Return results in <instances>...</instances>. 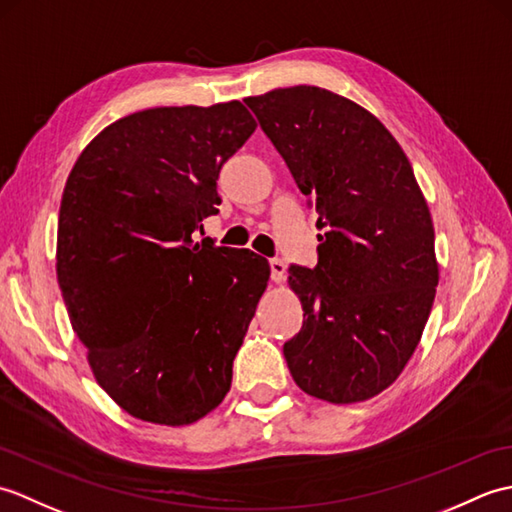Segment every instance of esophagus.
Returning <instances> with one entry per match:
<instances>
[{"instance_id": "obj_1", "label": "esophagus", "mask_w": 512, "mask_h": 512, "mask_svg": "<svg viewBox=\"0 0 512 512\" xmlns=\"http://www.w3.org/2000/svg\"><path fill=\"white\" fill-rule=\"evenodd\" d=\"M270 277H273L275 284H281L286 279V264L281 259H270Z\"/></svg>"}]
</instances>
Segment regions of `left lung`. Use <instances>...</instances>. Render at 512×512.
Masks as SVG:
<instances>
[{
	"mask_svg": "<svg viewBox=\"0 0 512 512\" xmlns=\"http://www.w3.org/2000/svg\"><path fill=\"white\" fill-rule=\"evenodd\" d=\"M303 195L317 202L319 262L292 266L303 325L284 345L306 394L350 405L405 369L438 286L433 222L396 138L361 105L314 85L248 96Z\"/></svg>",
	"mask_w": 512,
	"mask_h": 512,
	"instance_id": "obj_1",
	"label": "left lung"
}]
</instances>
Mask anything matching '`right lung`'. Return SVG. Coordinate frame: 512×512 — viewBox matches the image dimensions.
I'll return each mask as SVG.
<instances>
[{"instance_id":"1","label":"right lung","mask_w":512,"mask_h":512,"mask_svg":"<svg viewBox=\"0 0 512 512\" xmlns=\"http://www.w3.org/2000/svg\"><path fill=\"white\" fill-rule=\"evenodd\" d=\"M255 127L239 101L129 114L65 182L61 295L96 383L134 418L191 424L231 389L270 266L193 233L217 213L215 180Z\"/></svg>"}]
</instances>
